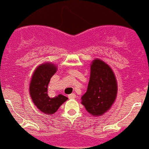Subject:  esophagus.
Wrapping results in <instances>:
<instances>
[{"label": "esophagus", "mask_w": 149, "mask_h": 149, "mask_svg": "<svg viewBox=\"0 0 149 149\" xmlns=\"http://www.w3.org/2000/svg\"><path fill=\"white\" fill-rule=\"evenodd\" d=\"M68 98H69V99H74V98H76V94L72 93L70 94V95H68Z\"/></svg>", "instance_id": "obj_1"}]
</instances>
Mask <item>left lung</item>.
I'll return each instance as SVG.
<instances>
[{
  "instance_id": "left-lung-1",
  "label": "left lung",
  "mask_w": 149,
  "mask_h": 149,
  "mask_svg": "<svg viewBox=\"0 0 149 149\" xmlns=\"http://www.w3.org/2000/svg\"><path fill=\"white\" fill-rule=\"evenodd\" d=\"M117 94V84L112 68L99 59L91 65L87 92L81 97V104L91 115L101 116L110 109Z\"/></svg>"
}]
</instances>
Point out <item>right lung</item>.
Listing matches in <instances>:
<instances>
[{"label": "right lung", "instance_id": "obj_1", "mask_svg": "<svg viewBox=\"0 0 149 149\" xmlns=\"http://www.w3.org/2000/svg\"><path fill=\"white\" fill-rule=\"evenodd\" d=\"M56 72V67L51 63L40 65L34 72L29 87L34 104L41 112L49 115L56 112L59 107L68 99L63 95H58L53 98L48 95V85Z\"/></svg>", "mask_w": 149, "mask_h": 149}]
</instances>
